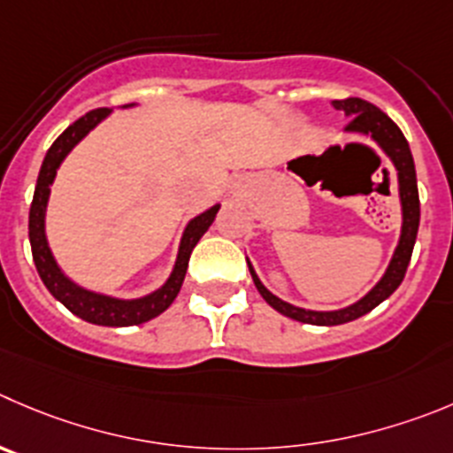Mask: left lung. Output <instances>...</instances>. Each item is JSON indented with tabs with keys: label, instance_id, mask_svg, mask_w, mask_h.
<instances>
[{
	"label": "left lung",
	"instance_id": "left-lung-1",
	"mask_svg": "<svg viewBox=\"0 0 453 453\" xmlns=\"http://www.w3.org/2000/svg\"><path fill=\"white\" fill-rule=\"evenodd\" d=\"M331 106H334L335 111H342L344 118H349L344 133L369 137V140L389 157L391 165H394L395 178H398L400 235L398 244H395L394 249V256H391L389 265H387L380 280H378L360 300H356V303L347 304V307L342 309H331V311H316V309L296 307V304L287 303V300L271 294L269 288L262 284V280L257 278L256 269H253V265L247 257V265L249 271H251L253 282H256V288L275 311H280L287 318H294V320L298 322H307V325L318 326L344 325V322L356 320V318L365 316V313H369L372 309H376L380 303H385V300L394 294L395 288L400 287V282H403L404 271H407L409 260H411L413 244H416L418 224H420V200H418L416 166H413L411 150H409V144L407 140H404L403 131L391 122L389 115H385L380 109H376V106L369 104V102L360 100V97L334 100Z\"/></svg>",
	"mask_w": 453,
	"mask_h": 453
}]
</instances>
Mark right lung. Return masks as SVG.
Here are the masks:
<instances>
[{"label": "right lung", "mask_w": 453, "mask_h": 453, "mask_svg": "<svg viewBox=\"0 0 453 453\" xmlns=\"http://www.w3.org/2000/svg\"><path fill=\"white\" fill-rule=\"evenodd\" d=\"M135 104H124L122 109H133ZM113 109H97L86 113L77 122H73L46 153L44 162H42L40 175H37L35 196H33V204H30L28 213V238L30 249H33V260H35L37 273H40L42 282L50 291L55 300L64 304L71 313H75L81 320L90 322V325L100 326H133L142 325V322L153 320L155 316L165 313L166 309L173 304L178 298L180 288H182L184 275H187L188 257H191L193 247L200 242L202 235L209 231L213 224L215 215H218L219 204L209 206L206 211L197 213L196 218L188 219L184 226L182 238H180L178 256H175L173 269H171L169 278L165 280L162 287H157L150 294L140 296V298H115V296L102 294V291H93L88 287H81L73 278L64 273L62 266L55 260L53 251H50L49 238H46V209H49L50 200V187H53L58 171L62 166L64 159L68 157L73 149L93 131L97 124L104 122Z\"/></svg>", "instance_id": "right-lung-1"}]
</instances>
